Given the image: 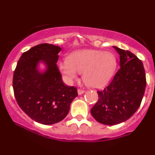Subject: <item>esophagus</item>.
<instances>
[{
  "mask_svg": "<svg viewBox=\"0 0 155 155\" xmlns=\"http://www.w3.org/2000/svg\"><path fill=\"white\" fill-rule=\"evenodd\" d=\"M77 92H78V95H81V94H83L84 92V90H77Z\"/></svg>",
  "mask_w": 155,
  "mask_h": 155,
  "instance_id": "esophagus-1",
  "label": "esophagus"
}]
</instances>
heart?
<instances>
[{
    "label": "heart",
    "instance_id": "b5f03b06",
    "mask_svg": "<svg viewBox=\"0 0 155 155\" xmlns=\"http://www.w3.org/2000/svg\"><path fill=\"white\" fill-rule=\"evenodd\" d=\"M117 66L115 56L110 51L81 49L71 53L65 61L57 65L64 81L71 84L82 73L84 83L92 88L105 86L113 76Z\"/></svg>",
    "mask_w": 155,
    "mask_h": 155
}]
</instances>
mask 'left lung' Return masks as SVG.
<instances>
[{
	"mask_svg": "<svg viewBox=\"0 0 155 155\" xmlns=\"http://www.w3.org/2000/svg\"><path fill=\"white\" fill-rule=\"evenodd\" d=\"M113 47L120 55V68L107 87L97 91L98 101L90 111L96 121L106 125L120 124L134 114L147 84L142 62L130 51Z\"/></svg>",
	"mask_w": 155,
	"mask_h": 155,
	"instance_id": "1",
	"label": "left lung"
}]
</instances>
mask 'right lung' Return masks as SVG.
Here are the masks:
<instances>
[{"label":"right lung","mask_w":155,"mask_h":155,"mask_svg":"<svg viewBox=\"0 0 155 155\" xmlns=\"http://www.w3.org/2000/svg\"><path fill=\"white\" fill-rule=\"evenodd\" d=\"M62 49L49 44L35 46L22 54L14 73L13 89L17 104L38 123L52 124L63 120L78 95L76 88L64 84L57 68Z\"/></svg>","instance_id":"1"}]
</instances>
